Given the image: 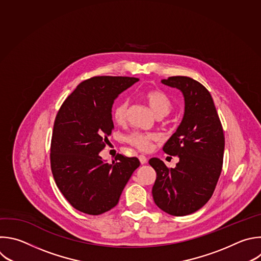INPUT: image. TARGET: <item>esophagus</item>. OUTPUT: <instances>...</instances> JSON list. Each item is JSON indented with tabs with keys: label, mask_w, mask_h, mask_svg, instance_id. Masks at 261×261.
Returning <instances> with one entry per match:
<instances>
[{
	"label": "esophagus",
	"mask_w": 261,
	"mask_h": 261,
	"mask_svg": "<svg viewBox=\"0 0 261 261\" xmlns=\"http://www.w3.org/2000/svg\"><path fill=\"white\" fill-rule=\"evenodd\" d=\"M138 159H139V162H140V164H145L146 162H147V159H146V156L145 155H143V154H140L139 156H138Z\"/></svg>",
	"instance_id": "esophagus-1"
}]
</instances>
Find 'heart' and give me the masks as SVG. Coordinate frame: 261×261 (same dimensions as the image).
<instances>
[{"instance_id": "1", "label": "heart", "mask_w": 261, "mask_h": 261, "mask_svg": "<svg viewBox=\"0 0 261 261\" xmlns=\"http://www.w3.org/2000/svg\"><path fill=\"white\" fill-rule=\"evenodd\" d=\"M143 98L147 102L150 110L153 114L158 116H166L168 115L172 109L173 105L168 97V95L159 89H150L143 93ZM129 102L126 99L118 101L113 109V119L118 124H123L127 118ZM156 139V136L151 133H139L134 132L127 137V142L136 148L146 151L150 149L151 142Z\"/></svg>"}]
</instances>
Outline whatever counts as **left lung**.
Returning a JSON list of instances; mask_svg holds the SVG:
<instances>
[{"label": "left lung", "instance_id": "left-lung-1", "mask_svg": "<svg viewBox=\"0 0 261 261\" xmlns=\"http://www.w3.org/2000/svg\"><path fill=\"white\" fill-rule=\"evenodd\" d=\"M162 83L179 89L186 107L179 127L163 147L179 156L176 167L168 168L158 158L148 161L156 172L151 193L164 212L185 216L202 208L214 193L222 170L224 134L212 96L201 83L184 75Z\"/></svg>", "mask_w": 261, "mask_h": 261}]
</instances>
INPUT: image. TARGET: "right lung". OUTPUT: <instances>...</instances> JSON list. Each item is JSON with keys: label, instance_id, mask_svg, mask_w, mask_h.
<instances>
[{"label": "right lung", "instance_id": "right-lung-1", "mask_svg": "<svg viewBox=\"0 0 261 261\" xmlns=\"http://www.w3.org/2000/svg\"><path fill=\"white\" fill-rule=\"evenodd\" d=\"M137 77L93 76L77 85L60 107L53 126L50 163L55 184L76 210L99 215L114 208L139 167V160L118 153L113 163L99 152L114 129V100Z\"/></svg>", "mask_w": 261, "mask_h": 261}]
</instances>
